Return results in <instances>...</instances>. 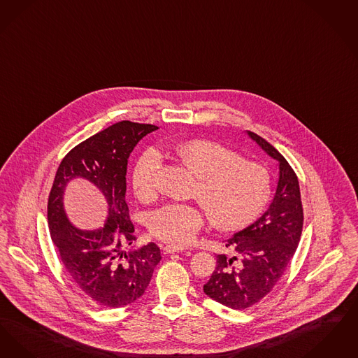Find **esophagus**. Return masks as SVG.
Masks as SVG:
<instances>
[{"instance_id":"obj_1","label":"esophagus","mask_w":358,"mask_h":358,"mask_svg":"<svg viewBox=\"0 0 358 358\" xmlns=\"http://www.w3.org/2000/svg\"><path fill=\"white\" fill-rule=\"evenodd\" d=\"M164 251H166V252H170V254H171V252H179V251H183V248H182V246H173V245H166V246H164Z\"/></svg>"}]
</instances>
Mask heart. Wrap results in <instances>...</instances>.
<instances>
[{
  "mask_svg": "<svg viewBox=\"0 0 358 358\" xmlns=\"http://www.w3.org/2000/svg\"><path fill=\"white\" fill-rule=\"evenodd\" d=\"M166 151L189 171L199 176L194 198L201 206L169 203L150 217L151 234L172 245H186L201 230L210 215L223 231L245 227L264 211L271 195V179L261 164L242 159L233 150L207 139L170 143ZM162 156L154 150L143 151L132 170V186L143 202L156 196V173Z\"/></svg>",
  "mask_w": 358,
  "mask_h": 358,
  "instance_id": "1",
  "label": "heart"
}]
</instances>
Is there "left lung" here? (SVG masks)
<instances>
[{"label": "left lung", "instance_id": "8db88e82", "mask_svg": "<svg viewBox=\"0 0 358 358\" xmlns=\"http://www.w3.org/2000/svg\"><path fill=\"white\" fill-rule=\"evenodd\" d=\"M249 136L280 162V179L267 211L227 239L233 255H217V267L203 286L207 296L235 310L248 309L273 290L296 252L303 226L296 172L264 138L254 132Z\"/></svg>", "mask_w": 358, "mask_h": 358}]
</instances>
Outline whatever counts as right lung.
I'll use <instances>...</instances> for the list:
<instances>
[{"label":"right lung","mask_w":358,"mask_h":358,"mask_svg":"<svg viewBox=\"0 0 358 358\" xmlns=\"http://www.w3.org/2000/svg\"><path fill=\"white\" fill-rule=\"evenodd\" d=\"M156 125L119 122L81 141L62 159L48 198V223L62 264L78 289L106 308H123L144 294L160 249L148 243L124 250L136 241L125 201L127 164L135 145ZM75 177L94 182L105 195L109 217L104 228L80 231L63 210V191Z\"/></svg>","instance_id":"obj_1"}]
</instances>
